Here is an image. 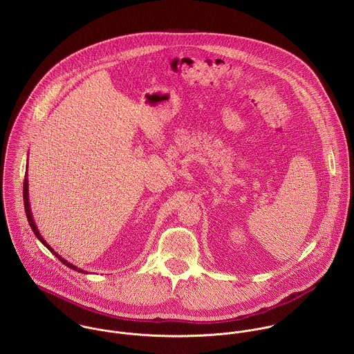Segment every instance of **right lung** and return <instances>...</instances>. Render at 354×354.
<instances>
[{"label":"right lung","mask_w":354,"mask_h":354,"mask_svg":"<svg viewBox=\"0 0 354 354\" xmlns=\"http://www.w3.org/2000/svg\"><path fill=\"white\" fill-rule=\"evenodd\" d=\"M26 177H27V174H26ZM23 201H24V209H26V215H27V219H28V223H30V226H31V229H32V232H34V234L38 237V240L50 251L53 254H55V257H58L66 267H69V268H72V270H75V271H77V272H82V274H88L87 271H84V270H82V268H77L76 266H73L72 263H69L68 260H65L62 256H59L58 253L54 252V250L51 248L50 245L44 240V237L39 234V230H38V227H37V225H35V221H34V218H32V212H31V207H30V201H28V178H24V185H23Z\"/></svg>","instance_id":"1"}]
</instances>
